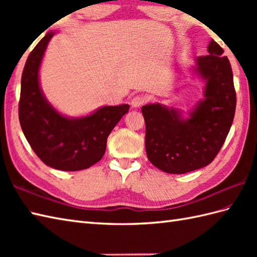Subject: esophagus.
Returning a JSON list of instances; mask_svg holds the SVG:
<instances>
[{"label": "esophagus", "instance_id": "obj_1", "mask_svg": "<svg viewBox=\"0 0 257 257\" xmlns=\"http://www.w3.org/2000/svg\"><path fill=\"white\" fill-rule=\"evenodd\" d=\"M146 101H147V98L146 97L140 96V95L135 96L133 99H132V106L134 108H138V107H140L141 105H143V103H145Z\"/></svg>", "mask_w": 257, "mask_h": 257}]
</instances>
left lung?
<instances>
[{"instance_id": "8db88e82", "label": "left lung", "mask_w": 257, "mask_h": 257, "mask_svg": "<svg viewBox=\"0 0 257 257\" xmlns=\"http://www.w3.org/2000/svg\"><path fill=\"white\" fill-rule=\"evenodd\" d=\"M209 55L195 58L189 70L204 84L200 99L184 117L159 102L141 108L149 161L163 172L182 174L206 167L219 154L230 132L236 107L231 64L216 42Z\"/></svg>"}]
</instances>
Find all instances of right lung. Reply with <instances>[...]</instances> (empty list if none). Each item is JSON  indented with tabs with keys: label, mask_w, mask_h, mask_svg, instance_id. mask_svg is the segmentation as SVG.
Instances as JSON below:
<instances>
[{
	"label": "right lung",
	"mask_w": 257,
	"mask_h": 257,
	"mask_svg": "<svg viewBox=\"0 0 257 257\" xmlns=\"http://www.w3.org/2000/svg\"><path fill=\"white\" fill-rule=\"evenodd\" d=\"M56 33L48 32L27 57L21 80L19 118L26 140L46 166L79 171L105 155L108 136L130 106H102L81 117L59 112L47 100L40 84L43 57Z\"/></svg>",
	"instance_id": "1"
}]
</instances>
